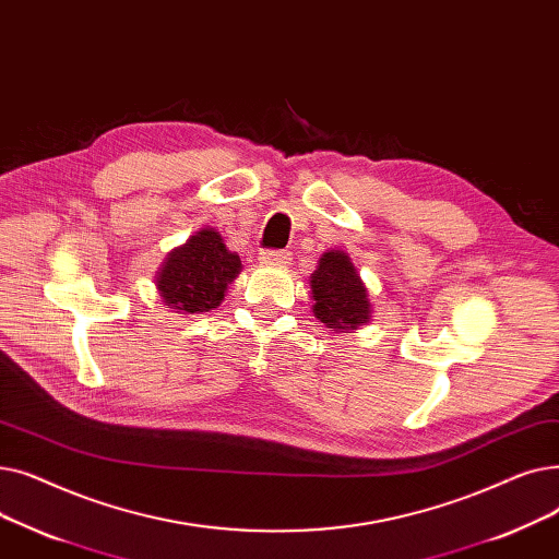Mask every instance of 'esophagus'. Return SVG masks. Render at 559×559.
<instances>
[{
	"label": "esophagus",
	"mask_w": 559,
	"mask_h": 559,
	"mask_svg": "<svg viewBox=\"0 0 559 559\" xmlns=\"http://www.w3.org/2000/svg\"><path fill=\"white\" fill-rule=\"evenodd\" d=\"M290 261V252L286 250H263L259 254V263L263 265H286Z\"/></svg>",
	"instance_id": "34e87169"
}]
</instances>
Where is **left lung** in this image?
Returning <instances> with one entry per match:
<instances>
[{
	"mask_svg": "<svg viewBox=\"0 0 559 559\" xmlns=\"http://www.w3.org/2000/svg\"><path fill=\"white\" fill-rule=\"evenodd\" d=\"M311 298L313 316L334 332L357 330L368 321V290L345 252L332 250L318 261L311 275Z\"/></svg>",
	"mask_w": 559,
	"mask_h": 559,
	"instance_id": "1",
	"label": "left lung"
}]
</instances>
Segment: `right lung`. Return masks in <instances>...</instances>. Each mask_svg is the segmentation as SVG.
Masks as SVG:
<instances>
[{"instance_id": "1", "label": "right lung", "mask_w": 559, "mask_h": 559, "mask_svg": "<svg viewBox=\"0 0 559 559\" xmlns=\"http://www.w3.org/2000/svg\"><path fill=\"white\" fill-rule=\"evenodd\" d=\"M241 271V259L229 252L216 229H202L168 254L156 286L170 309L202 313L221 305L227 284Z\"/></svg>"}]
</instances>
